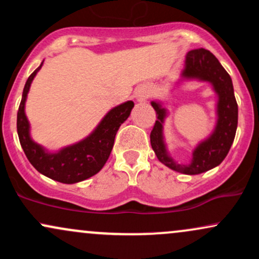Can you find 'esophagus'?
<instances>
[{
    "label": "esophagus",
    "instance_id": "obj_1",
    "mask_svg": "<svg viewBox=\"0 0 259 259\" xmlns=\"http://www.w3.org/2000/svg\"><path fill=\"white\" fill-rule=\"evenodd\" d=\"M148 96V91L146 88H140L138 91H136V99H138L139 102H142L147 99Z\"/></svg>",
    "mask_w": 259,
    "mask_h": 259
}]
</instances>
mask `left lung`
<instances>
[{"label":"left lung","mask_w":259,"mask_h":259,"mask_svg":"<svg viewBox=\"0 0 259 259\" xmlns=\"http://www.w3.org/2000/svg\"><path fill=\"white\" fill-rule=\"evenodd\" d=\"M206 81L212 85L217 95L215 125L212 133L202 140L192 151V158L186 164L178 163L169 153L164 140L165 118L168 109L162 101H152L157 120L151 132V146L160 163L179 173L196 175L218 167L224 160L233 145L237 127V103L235 100L233 81L218 59L208 50L198 49L187 52L179 81Z\"/></svg>","instance_id":"left-lung-1"}]
</instances>
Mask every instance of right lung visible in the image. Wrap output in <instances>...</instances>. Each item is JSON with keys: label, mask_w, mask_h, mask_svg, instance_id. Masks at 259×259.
<instances>
[{"label": "right lung", "mask_w": 259, "mask_h": 259, "mask_svg": "<svg viewBox=\"0 0 259 259\" xmlns=\"http://www.w3.org/2000/svg\"><path fill=\"white\" fill-rule=\"evenodd\" d=\"M44 61L26 80L17 114V132L26 158L38 173L63 184H75L97 174L106 164L112 152L114 139L121 124L129 118L134 107L126 101L109 111L90 135L79 142L49 151L30 135V123L25 114V102L32 80L42 67Z\"/></svg>", "instance_id": "obj_1"}]
</instances>
